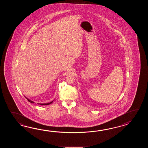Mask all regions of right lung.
Listing matches in <instances>:
<instances>
[{
  "mask_svg": "<svg viewBox=\"0 0 148 148\" xmlns=\"http://www.w3.org/2000/svg\"><path fill=\"white\" fill-rule=\"evenodd\" d=\"M26 99H27L28 100V101H29V102H30V103H34V101H31L30 99H28V98H27L26 97ZM52 102H53V101H51V102H50V103H43V104H40V103H39V104H40V105H50V104H51V103H52Z\"/></svg>",
  "mask_w": 148,
  "mask_h": 148,
  "instance_id": "right-lung-1",
  "label": "right lung"
}]
</instances>
